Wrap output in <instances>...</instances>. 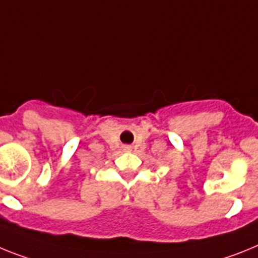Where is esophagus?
<instances>
[{"mask_svg":"<svg viewBox=\"0 0 258 258\" xmlns=\"http://www.w3.org/2000/svg\"><path fill=\"white\" fill-rule=\"evenodd\" d=\"M123 149H124V151H131V147H130V145H124Z\"/></svg>","mask_w":258,"mask_h":258,"instance_id":"1","label":"esophagus"}]
</instances>
